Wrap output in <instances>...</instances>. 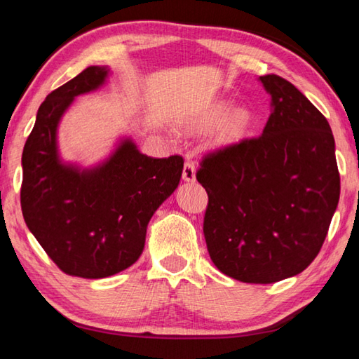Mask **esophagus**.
I'll list each match as a JSON object with an SVG mask.
<instances>
[{
  "instance_id": "obj_1",
  "label": "esophagus",
  "mask_w": 359,
  "mask_h": 359,
  "mask_svg": "<svg viewBox=\"0 0 359 359\" xmlns=\"http://www.w3.org/2000/svg\"><path fill=\"white\" fill-rule=\"evenodd\" d=\"M183 180L186 181V183H194V181H196V165H194L192 161L184 162Z\"/></svg>"
}]
</instances>
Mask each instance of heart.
<instances>
[{"label":"heart","instance_id":"b5f03b06","mask_svg":"<svg viewBox=\"0 0 359 359\" xmlns=\"http://www.w3.org/2000/svg\"><path fill=\"white\" fill-rule=\"evenodd\" d=\"M229 102H216L197 119L196 128L198 130H210L216 128V142L219 144H233L241 142L249 134L252 128L254 116L252 111L246 107H236L229 109Z\"/></svg>","mask_w":359,"mask_h":359}]
</instances>
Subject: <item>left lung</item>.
Instances as JSON below:
<instances>
[{
	"mask_svg": "<svg viewBox=\"0 0 359 359\" xmlns=\"http://www.w3.org/2000/svg\"><path fill=\"white\" fill-rule=\"evenodd\" d=\"M273 111L255 138L206 154L197 170L208 194L203 233L217 269L273 284L311 265L341 194L326 118L290 81L260 77Z\"/></svg>",
	"mask_w": 359,
	"mask_h": 359,
	"instance_id": "left-lung-1",
	"label": "left lung"
}]
</instances>
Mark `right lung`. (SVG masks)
I'll use <instances>...</instances> for the list:
<instances>
[{
  "label": "right lung",
  "instance_id": "add662e5",
  "mask_svg": "<svg viewBox=\"0 0 359 359\" xmlns=\"http://www.w3.org/2000/svg\"><path fill=\"white\" fill-rule=\"evenodd\" d=\"M107 75L105 66H90L50 93L22 154L25 222L62 273L85 279L109 278L134 265L149 219L178 187L184 163L181 156L142 154L130 138L93 168L61 162V116L74 97L97 90Z\"/></svg>",
  "mask_w": 359,
  "mask_h": 359
}]
</instances>
